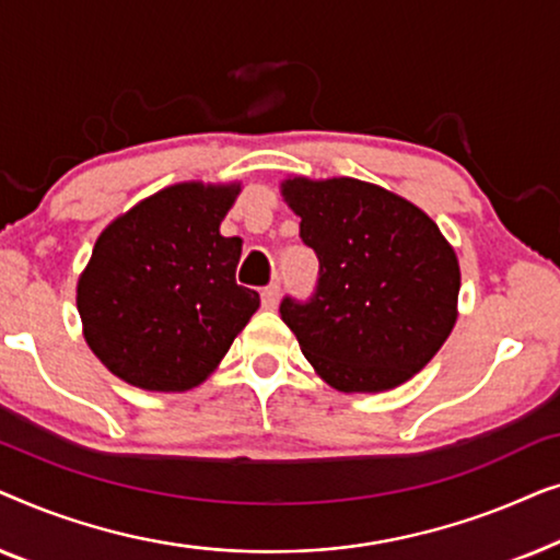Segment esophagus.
Returning <instances> with one entry per match:
<instances>
[{
  "instance_id": "obj_1",
  "label": "esophagus",
  "mask_w": 560,
  "mask_h": 560,
  "mask_svg": "<svg viewBox=\"0 0 560 560\" xmlns=\"http://www.w3.org/2000/svg\"><path fill=\"white\" fill-rule=\"evenodd\" d=\"M280 301V285L278 282H270V285L262 288V305L265 308H275Z\"/></svg>"
}]
</instances>
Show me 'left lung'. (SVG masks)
Segmentation results:
<instances>
[{
  "label": "left lung",
  "instance_id": "1",
  "mask_svg": "<svg viewBox=\"0 0 560 560\" xmlns=\"http://www.w3.org/2000/svg\"><path fill=\"white\" fill-rule=\"evenodd\" d=\"M318 257L311 298L280 316L303 357L341 393H382L435 357L456 324V252L418 206L354 178L282 183Z\"/></svg>",
  "mask_w": 560,
  "mask_h": 560
}]
</instances>
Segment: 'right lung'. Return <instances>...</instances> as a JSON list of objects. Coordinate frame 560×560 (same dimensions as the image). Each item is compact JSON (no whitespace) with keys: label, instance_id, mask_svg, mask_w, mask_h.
I'll use <instances>...</instances> for the list:
<instances>
[{"label":"right lung","instance_id":"1","mask_svg":"<svg viewBox=\"0 0 560 560\" xmlns=\"http://www.w3.org/2000/svg\"><path fill=\"white\" fill-rule=\"evenodd\" d=\"M236 194V183H180L96 240L75 301L91 351L119 380L155 393L201 385L259 308L236 282L242 242L219 234Z\"/></svg>","mask_w":560,"mask_h":560}]
</instances>
